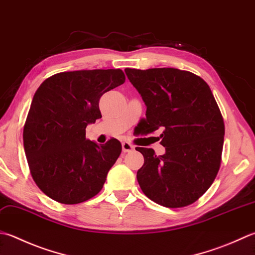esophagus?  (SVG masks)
Instances as JSON below:
<instances>
[{"label":"esophagus","instance_id":"esophagus-1","mask_svg":"<svg viewBox=\"0 0 255 255\" xmlns=\"http://www.w3.org/2000/svg\"><path fill=\"white\" fill-rule=\"evenodd\" d=\"M122 147H123V151L124 152H130V151H132L133 149H134V147L132 146V144L129 143L128 141H124L122 143Z\"/></svg>","mask_w":255,"mask_h":255}]
</instances>
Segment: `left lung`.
I'll return each instance as SVG.
<instances>
[{
    "mask_svg": "<svg viewBox=\"0 0 255 255\" xmlns=\"http://www.w3.org/2000/svg\"><path fill=\"white\" fill-rule=\"evenodd\" d=\"M125 72L147 106L141 130H163L162 156L151 148H136L144 158L137 171L142 192L167 208L196 202L221 164L224 123L210 87L201 77L177 68Z\"/></svg>",
    "mask_w": 255,
    "mask_h": 255,
    "instance_id": "8db88e82",
    "label": "left lung"
}]
</instances>
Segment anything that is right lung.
Wrapping results in <instances>:
<instances>
[{"label": "right lung", "instance_id": "right-lung-1", "mask_svg": "<svg viewBox=\"0 0 255 255\" xmlns=\"http://www.w3.org/2000/svg\"><path fill=\"white\" fill-rule=\"evenodd\" d=\"M125 79L122 69L63 72L37 88L24 125V150L35 183L53 200L77 204L102 190L122 143L88 140L86 127L102 118L103 95Z\"/></svg>", "mask_w": 255, "mask_h": 255}]
</instances>
